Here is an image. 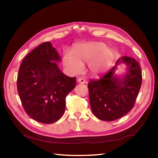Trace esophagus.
<instances>
[{
  "label": "esophagus",
  "mask_w": 158,
  "mask_h": 158,
  "mask_svg": "<svg viewBox=\"0 0 158 158\" xmlns=\"http://www.w3.org/2000/svg\"><path fill=\"white\" fill-rule=\"evenodd\" d=\"M77 81H78V82L80 83V84H85V80L84 78H81V77H80V78L77 79Z\"/></svg>",
  "instance_id": "esophagus-1"
}]
</instances>
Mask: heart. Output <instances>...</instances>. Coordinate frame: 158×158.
I'll list each match as a JSON object with an SVG mask.
<instances>
[{
	"label": "heart",
	"mask_w": 158,
	"mask_h": 158,
	"mask_svg": "<svg viewBox=\"0 0 158 158\" xmlns=\"http://www.w3.org/2000/svg\"><path fill=\"white\" fill-rule=\"evenodd\" d=\"M114 59V52L102 42H90L77 44L73 53L63 55L65 68L74 74H78L83 68V63L89 62V68L93 73H99L109 68Z\"/></svg>",
	"instance_id": "1"
}]
</instances>
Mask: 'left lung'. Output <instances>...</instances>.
Listing matches in <instances>:
<instances>
[{"label":"left lung","instance_id":"8db88e82","mask_svg":"<svg viewBox=\"0 0 158 158\" xmlns=\"http://www.w3.org/2000/svg\"><path fill=\"white\" fill-rule=\"evenodd\" d=\"M125 63L127 71L123 78L114 76V66L99 79L90 80L88 88L91 110L98 118L105 121L118 119L135 105L139 92L142 74L139 64L134 58L124 56L116 65Z\"/></svg>","mask_w":158,"mask_h":158}]
</instances>
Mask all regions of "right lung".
Masks as SVG:
<instances>
[{
	"mask_svg": "<svg viewBox=\"0 0 158 158\" xmlns=\"http://www.w3.org/2000/svg\"><path fill=\"white\" fill-rule=\"evenodd\" d=\"M60 58L50 42H43L23 58L19 69L17 90L26 113L37 122L50 124L65 112V98L76 77L60 70Z\"/></svg>",
	"mask_w": 158,
	"mask_h": 158,
	"instance_id": "right-lung-1",
	"label": "right lung"
}]
</instances>
